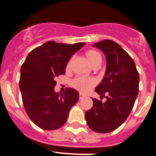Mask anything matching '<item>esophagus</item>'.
<instances>
[{
  "label": "esophagus",
  "instance_id": "obj_1",
  "mask_svg": "<svg viewBox=\"0 0 156 156\" xmlns=\"http://www.w3.org/2000/svg\"><path fill=\"white\" fill-rule=\"evenodd\" d=\"M79 97H80V99H81V98H83L84 97V95L82 93H80L79 94Z\"/></svg>",
  "mask_w": 156,
  "mask_h": 156
}]
</instances>
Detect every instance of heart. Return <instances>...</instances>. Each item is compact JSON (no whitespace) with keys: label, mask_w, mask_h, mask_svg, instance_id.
I'll use <instances>...</instances> for the list:
<instances>
[{"label":"heart","mask_w":156,"mask_h":156,"mask_svg":"<svg viewBox=\"0 0 156 156\" xmlns=\"http://www.w3.org/2000/svg\"><path fill=\"white\" fill-rule=\"evenodd\" d=\"M85 55L87 58L88 61L93 66H96L101 64V55L98 51L94 49H89L85 52ZM73 59L70 58L66 65V69H69L72 64ZM96 81L91 77L87 76H76L70 82V86L73 87L76 90L82 93H86L90 90L95 85Z\"/></svg>","instance_id":"heart-1"}]
</instances>
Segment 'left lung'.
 Masks as SVG:
<instances>
[{
    "label": "left lung",
    "instance_id": "1",
    "mask_svg": "<svg viewBox=\"0 0 156 156\" xmlns=\"http://www.w3.org/2000/svg\"><path fill=\"white\" fill-rule=\"evenodd\" d=\"M107 61L105 75L95 91L106 98H92L93 107L85 112L88 126L97 133H109L127 119L139 90V73L134 61L119 44L111 40L96 43Z\"/></svg>",
    "mask_w": 156,
    "mask_h": 156
}]
</instances>
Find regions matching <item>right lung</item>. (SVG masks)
Listing matches in <instances>:
<instances>
[{
  "instance_id": "add662e5",
  "label": "right lung",
  "mask_w": 156,
  "mask_h": 156,
  "mask_svg": "<svg viewBox=\"0 0 156 156\" xmlns=\"http://www.w3.org/2000/svg\"><path fill=\"white\" fill-rule=\"evenodd\" d=\"M84 44L48 41L31 51L22 65L19 88L23 105L30 119L41 129L62 127L79 100V94L73 88L60 94L54 88L56 77L65 74L71 56Z\"/></svg>"
}]
</instances>
